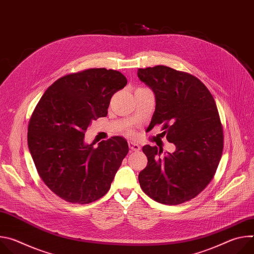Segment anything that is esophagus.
Wrapping results in <instances>:
<instances>
[{"label": "esophagus", "mask_w": 254, "mask_h": 254, "mask_svg": "<svg viewBox=\"0 0 254 254\" xmlns=\"http://www.w3.org/2000/svg\"><path fill=\"white\" fill-rule=\"evenodd\" d=\"M128 147H129V149H130L131 151H134V152H137V151L140 150V147L138 146V144L135 143V142H132V141H129V142H128Z\"/></svg>", "instance_id": "1"}]
</instances>
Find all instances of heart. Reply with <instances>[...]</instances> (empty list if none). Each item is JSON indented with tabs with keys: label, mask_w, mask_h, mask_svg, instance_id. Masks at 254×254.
Listing matches in <instances>:
<instances>
[{
	"label": "heart",
	"mask_w": 254,
	"mask_h": 254,
	"mask_svg": "<svg viewBox=\"0 0 254 254\" xmlns=\"http://www.w3.org/2000/svg\"><path fill=\"white\" fill-rule=\"evenodd\" d=\"M128 132H129V133H131V132H130V131H128Z\"/></svg>",
	"instance_id": "obj_1"
}]
</instances>
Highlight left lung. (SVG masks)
<instances>
[{"label":"left lung","mask_w":254,"mask_h":254,"mask_svg":"<svg viewBox=\"0 0 254 254\" xmlns=\"http://www.w3.org/2000/svg\"><path fill=\"white\" fill-rule=\"evenodd\" d=\"M140 81L155 93L156 111L150 127L176 146L142 147L148 165L138 175L142 191L155 201L178 205L195 198L213 179L223 151V127L215 100L197 77L158 65L137 70Z\"/></svg>","instance_id":"8db88e82"}]
</instances>
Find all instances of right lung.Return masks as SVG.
I'll use <instances>...</instances> for the list:
<instances>
[{
    "label": "right lung",
    "mask_w": 254,
    "mask_h": 254,
    "mask_svg": "<svg viewBox=\"0 0 254 254\" xmlns=\"http://www.w3.org/2000/svg\"><path fill=\"white\" fill-rule=\"evenodd\" d=\"M127 83L120 71L90 68L65 75L44 92L28 126V147L45 185L61 199L88 204L110 190L128 153L122 136L84 142L89 125L106 117L112 96Z\"/></svg>",
    "instance_id": "right-lung-1"
}]
</instances>
